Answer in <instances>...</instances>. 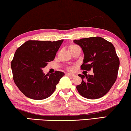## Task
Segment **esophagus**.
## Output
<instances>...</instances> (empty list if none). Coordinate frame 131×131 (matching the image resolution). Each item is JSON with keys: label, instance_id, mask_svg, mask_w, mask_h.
Listing matches in <instances>:
<instances>
[{"label": "esophagus", "instance_id": "1", "mask_svg": "<svg viewBox=\"0 0 131 131\" xmlns=\"http://www.w3.org/2000/svg\"><path fill=\"white\" fill-rule=\"evenodd\" d=\"M66 75H67V76H68V77H74L75 76V74H73V73H67L66 74Z\"/></svg>", "mask_w": 131, "mask_h": 131}]
</instances>
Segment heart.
<instances>
[{"label": "heart", "mask_w": 131, "mask_h": 131, "mask_svg": "<svg viewBox=\"0 0 131 131\" xmlns=\"http://www.w3.org/2000/svg\"><path fill=\"white\" fill-rule=\"evenodd\" d=\"M71 46H75V45H71ZM73 69V67H69V68H68V71H72Z\"/></svg>", "instance_id": "obj_1"}]
</instances>
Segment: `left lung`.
<instances>
[{"label":"left lung","mask_w":131,"mask_h":131,"mask_svg":"<svg viewBox=\"0 0 131 131\" xmlns=\"http://www.w3.org/2000/svg\"><path fill=\"white\" fill-rule=\"evenodd\" d=\"M73 42L82 48L84 54L82 70H93L92 75L79 74L82 79L77 89L88 99L102 97L109 91L116 80L120 62L115 48L100 37L81 38Z\"/></svg>","instance_id":"1"}]
</instances>
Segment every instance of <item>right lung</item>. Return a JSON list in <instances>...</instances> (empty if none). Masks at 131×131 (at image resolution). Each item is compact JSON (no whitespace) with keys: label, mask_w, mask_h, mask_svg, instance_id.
Instances as JSON below:
<instances>
[{"label":"right lung","mask_w":131,"mask_h":131,"mask_svg":"<svg viewBox=\"0 0 131 131\" xmlns=\"http://www.w3.org/2000/svg\"><path fill=\"white\" fill-rule=\"evenodd\" d=\"M63 41L28 40L16 50L11 62L13 79L25 96L43 100L54 93L65 73L56 71L45 75L42 69L54 60Z\"/></svg>","instance_id":"right-lung-1"}]
</instances>
